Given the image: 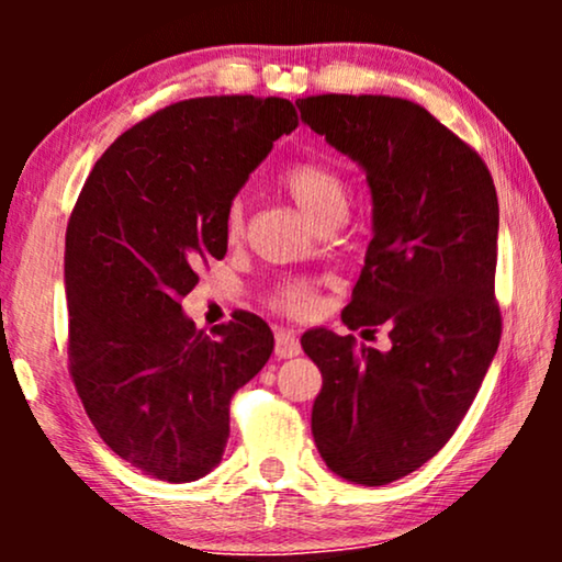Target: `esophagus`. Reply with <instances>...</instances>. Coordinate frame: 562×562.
<instances>
[{
  "label": "esophagus",
  "mask_w": 562,
  "mask_h": 562,
  "mask_svg": "<svg viewBox=\"0 0 562 562\" xmlns=\"http://www.w3.org/2000/svg\"><path fill=\"white\" fill-rule=\"evenodd\" d=\"M302 352V342H299V335L294 329L281 327L276 333V356L279 358H296Z\"/></svg>",
  "instance_id": "1"
}]
</instances>
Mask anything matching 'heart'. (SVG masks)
<instances>
[{
  "instance_id": "b5f03b06",
  "label": "heart",
  "mask_w": 562,
  "mask_h": 562,
  "mask_svg": "<svg viewBox=\"0 0 562 562\" xmlns=\"http://www.w3.org/2000/svg\"><path fill=\"white\" fill-rule=\"evenodd\" d=\"M281 187L314 225L325 220H345V214H348V183H345L342 173L325 160H296V164L286 166L281 173ZM225 229L229 237L243 233L240 202L229 204ZM276 304L289 312H306L314 304L312 289L306 283H286L276 296Z\"/></svg>"
}]
</instances>
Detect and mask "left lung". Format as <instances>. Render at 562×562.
Listing matches in <instances>:
<instances>
[{
    "label": "left lung",
    "instance_id": "obj_1",
    "mask_svg": "<svg viewBox=\"0 0 562 562\" xmlns=\"http://www.w3.org/2000/svg\"><path fill=\"white\" fill-rule=\"evenodd\" d=\"M302 122L371 189V243L342 310L348 329L389 327V350L314 327L322 371L312 435L329 471L386 486L450 440L496 356L498 199L479 153L398 97L296 99Z\"/></svg>",
    "mask_w": 562,
    "mask_h": 562
}]
</instances>
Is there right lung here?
<instances>
[{"label":"right lung","mask_w":562,"mask_h":562,"mask_svg":"<svg viewBox=\"0 0 562 562\" xmlns=\"http://www.w3.org/2000/svg\"><path fill=\"white\" fill-rule=\"evenodd\" d=\"M299 125L289 99L204 97L166 106L114 140L66 233L68 360L102 440L145 475L189 483L217 468L229 398L273 352L237 312L217 337L181 299L204 258H225V217L273 143Z\"/></svg>","instance_id":"obj_1"}]
</instances>
